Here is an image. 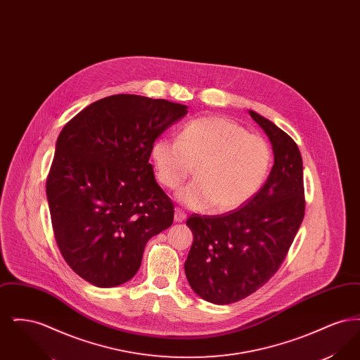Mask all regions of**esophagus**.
<instances>
[{
	"mask_svg": "<svg viewBox=\"0 0 360 360\" xmlns=\"http://www.w3.org/2000/svg\"><path fill=\"white\" fill-rule=\"evenodd\" d=\"M185 219H186V214H185L182 210L176 209L175 213H174V220H175L176 223H182Z\"/></svg>",
	"mask_w": 360,
	"mask_h": 360,
	"instance_id": "34e87169",
	"label": "esophagus"
}]
</instances>
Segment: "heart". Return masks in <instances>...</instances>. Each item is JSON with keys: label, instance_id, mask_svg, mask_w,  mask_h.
Instances as JSON below:
<instances>
[{"label": "heart", "instance_id": "1", "mask_svg": "<svg viewBox=\"0 0 360 360\" xmlns=\"http://www.w3.org/2000/svg\"><path fill=\"white\" fill-rule=\"evenodd\" d=\"M151 158L156 181L170 190L179 188L195 167V181L176 194L181 204L225 213L244 205L263 186L271 150L236 121L209 116L190 121L179 140L159 137Z\"/></svg>", "mask_w": 360, "mask_h": 360}]
</instances>
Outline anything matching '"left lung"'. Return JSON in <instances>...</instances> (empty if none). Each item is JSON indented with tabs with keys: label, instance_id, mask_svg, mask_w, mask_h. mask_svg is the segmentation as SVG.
<instances>
[{
	"label": "left lung",
	"instance_id": "1",
	"mask_svg": "<svg viewBox=\"0 0 360 360\" xmlns=\"http://www.w3.org/2000/svg\"><path fill=\"white\" fill-rule=\"evenodd\" d=\"M269 137L274 166L266 184L239 209L221 216L193 214L194 240L185 262L190 288L207 302H238L278 271L304 220L301 153L274 122L248 112Z\"/></svg>",
	"mask_w": 360,
	"mask_h": 360
}]
</instances>
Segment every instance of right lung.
<instances>
[{
    "mask_svg": "<svg viewBox=\"0 0 360 360\" xmlns=\"http://www.w3.org/2000/svg\"><path fill=\"white\" fill-rule=\"evenodd\" d=\"M188 106L135 94L90 103L63 127L47 178L55 240L75 274L115 288L136 274L174 205L148 162L155 140Z\"/></svg>",
    "mask_w": 360,
    "mask_h": 360,
    "instance_id": "right-lung-1",
    "label": "right lung"
}]
</instances>
